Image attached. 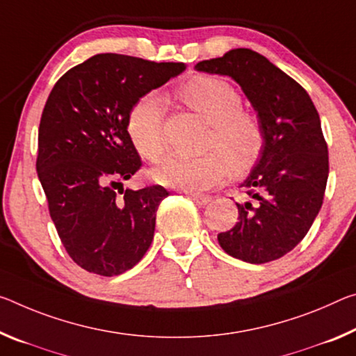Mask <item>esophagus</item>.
<instances>
[{"instance_id": "34e87169", "label": "esophagus", "mask_w": 356, "mask_h": 356, "mask_svg": "<svg viewBox=\"0 0 356 356\" xmlns=\"http://www.w3.org/2000/svg\"><path fill=\"white\" fill-rule=\"evenodd\" d=\"M190 196H191V200H193L196 204H200V206H206V204H209V202L212 201V198L209 195H195V193H191Z\"/></svg>"}]
</instances>
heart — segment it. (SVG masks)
Listing matches in <instances>:
<instances>
[{"instance_id":"heart-1","label":"heart","mask_w":356,"mask_h":356,"mask_svg":"<svg viewBox=\"0 0 356 356\" xmlns=\"http://www.w3.org/2000/svg\"><path fill=\"white\" fill-rule=\"evenodd\" d=\"M180 99L212 125L202 156L169 155L154 169V179L165 187L202 191L225 182L229 165L234 171L250 168L263 149V129L257 117L241 111L242 98L229 82L216 76H193L179 88ZM165 103L158 97H144L131 107L127 120L129 139L150 161L165 152L163 134Z\"/></svg>"}]
</instances>
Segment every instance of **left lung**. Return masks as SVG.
<instances>
[{
	"mask_svg": "<svg viewBox=\"0 0 356 356\" xmlns=\"http://www.w3.org/2000/svg\"><path fill=\"white\" fill-rule=\"evenodd\" d=\"M196 71L228 76L250 101L263 149L239 187V222L217 236L228 255L261 264L295 249L323 204L328 147L312 99L295 79L250 49H233L196 63Z\"/></svg>",
	"mask_w": 356,
	"mask_h": 356,
	"instance_id": "obj_1",
	"label": "left lung"
}]
</instances>
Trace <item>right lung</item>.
Masks as SVG:
<instances>
[{"label":"right lung","mask_w":356,"mask_h":356,"mask_svg":"<svg viewBox=\"0 0 356 356\" xmlns=\"http://www.w3.org/2000/svg\"><path fill=\"white\" fill-rule=\"evenodd\" d=\"M185 67L98 54L71 67L49 95L39 123L38 177L61 244L88 273L123 274L154 241L156 209L169 193L161 185L123 190V180L140 168L127 120L140 98Z\"/></svg>","instance_id":"1"}]
</instances>
